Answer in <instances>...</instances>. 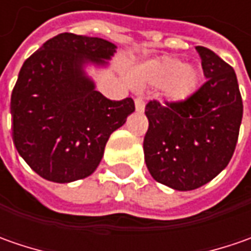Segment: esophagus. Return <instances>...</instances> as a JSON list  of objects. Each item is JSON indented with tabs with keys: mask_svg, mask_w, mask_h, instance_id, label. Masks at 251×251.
<instances>
[{
	"mask_svg": "<svg viewBox=\"0 0 251 251\" xmlns=\"http://www.w3.org/2000/svg\"><path fill=\"white\" fill-rule=\"evenodd\" d=\"M145 109V103L142 100V98H135V110L144 111Z\"/></svg>",
	"mask_w": 251,
	"mask_h": 251,
	"instance_id": "esophagus-1",
	"label": "esophagus"
}]
</instances>
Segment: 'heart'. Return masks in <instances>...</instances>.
<instances>
[{
	"mask_svg": "<svg viewBox=\"0 0 251 251\" xmlns=\"http://www.w3.org/2000/svg\"><path fill=\"white\" fill-rule=\"evenodd\" d=\"M130 81L137 88H162L166 100L183 103L197 91L200 73L178 58L159 57L135 64L130 71Z\"/></svg>",
	"mask_w": 251,
	"mask_h": 251,
	"instance_id": "heart-1",
	"label": "heart"
}]
</instances>
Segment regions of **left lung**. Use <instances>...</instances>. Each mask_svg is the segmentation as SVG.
<instances>
[{
  "instance_id": "8db88e82",
  "label": "left lung",
  "mask_w": 251,
  "mask_h": 251,
  "mask_svg": "<svg viewBox=\"0 0 251 251\" xmlns=\"http://www.w3.org/2000/svg\"><path fill=\"white\" fill-rule=\"evenodd\" d=\"M196 50L205 83L183 103L151 100L145 106L147 168L158 183L178 191L201 187L226 168L243 117L233 68L207 47Z\"/></svg>"
}]
</instances>
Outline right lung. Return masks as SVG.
<instances>
[{
    "mask_svg": "<svg viewBox=\"0 0 251 251\" xmlns=\"http://www.w3.org/2000/svg\"><path fill=\"white\" fill-rule=\"evenodd\" d=\"M116 46L100 37L61 33L22 65L11 95L12 140L34 172L54 183L91 176L110 134L135 110L95 89L86 64L106 65Z\"/></svg>",
    "mask_w": 251,
    "mask_h": 251,
    "instance_id": "right-lung-1",
    "label": "right lung"
}]
</instances>
